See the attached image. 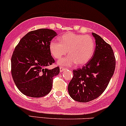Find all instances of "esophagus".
Masks as SVG:
<instances>
[{"label": "esophagus", "instance_id": "1", "mask_svg": "<svg viewBox=\"0 0 126 126\" xmlns=\"http://www.w3.org/2000/svg\"><path fill=\"white\" fill-rule=\"evenodd\" d=\"M65 70H66V68L63 67H62V66L60 67V72H63V71H65Z\"/></svg>", "mask_w": 126, "mask_h": 126}]
</instances>
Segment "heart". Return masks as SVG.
I'll return each instance as SVG.
<instances>
[{
  "label": "heart",
  "mask_w": 126,
  "mask_h": 126,
  "mask_svg": "<svg viewBox=\"0 0 126 126\" xmlns=\"http://www.w3.org/2000/svg\"><path fill=\"white\" fill-rule=\"evenodd\" d=\"M60 42L52 40L49 43V50L55 59H60L67 52L66 58L58 61L62 66H71L77 63L82 66L91 59L95 50V42L90 35L67 33L59 38Z\"/></svg>",
  "instance_id": "b5f03b06"
}]
</instances>
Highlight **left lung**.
Wrapping results in <instances>:
<instances>
[{
	"label": "left lung",
	"mask_w": 126,
	"mask_h": 126,
	"mask_svg": "<svg viewBox=\"0 0 126 126\" xmlns=\"http://www.w3.org/2000/svg\"><path fill=\"white\" fill-rule=\"evenodd\" d=\"M92 34L96 44L93 57L85 66L73 71V77L68 85L70 96L79 102H88L99 96L106 90L115 70L112 47L99 35Z\"/></svg>",
	"instance_id": "left-lung-1"
}]
</instances>
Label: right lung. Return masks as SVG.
I'll use <instances>...</instances> for the list:
<instances>
[{
    "mask_svg": "<svg viewBox=\"0 0 126 126\" xmlns=\"http://www.w3.org/2000/svg\"><path fill=\"white\" fill-rule=\"evenodd\" d=\"M57 35L52 30L42 28L30 32L14 49L11 59L12 75L20 91L26 96L39 98L51 91L53 77L59 74V67H47L55 62L49 43Z\"/></svg>",
    "mask_w": 126,
    "mask_h": 126,
    "instance_id": "add662e5",
    "label": "right lung"
}]
</instances>
